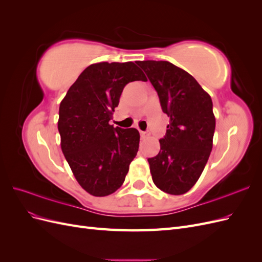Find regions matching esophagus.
<instances>
[{
	"label": "esophagus",
	"mask_w": 262,
	"mask_h": 262,
	"mask_svg": "<svg viewBox=\"0 0 262 262\" xmlns=\"http://www.w3.org/2000/svg\"><path fill=\"white\" fill-rule=\"evenodd\" d=\"M140 136L142 140H144L149 136V131H140Z\"/></svg>",
	"instance_id": "1"
}]
</instances>
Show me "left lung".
Listing matches in <instances>:
<instances>
[{"label": "left lung", "mask_w": 262, "mask_h": 262, "mask_svg": "<svg viewBox=\"0 0 262 262\" xmlns=\"http://www.w3.org/2000/svg\"><path fill=\"white\" fill-rule=\"evenodd\" d=\"M169 117L161 149L148 158L154 184L169 194H184L201 176L213 146L215 117L210 95L185 70L168 61H138Z\"/></svg>", "instance_id": "8db88e82"}]
</instances>
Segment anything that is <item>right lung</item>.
<instances>
[{
  "label": "right lung",
  "mask_w": 262,
  "mask_h": 262,
  "mask_svg": "<svg viewBox=\"0 0 262 262\" xmlns=\"http://www.w3.org/2000/svg\"><path fill=\"white\" fill-rule=\"evenodd\" d=\"M134 81L146 77L133 62L95 63L60 104L62 152L78 184L92 195H109L120 188L139 150L137 129L109 124L124 86Z\"/></svg>",
  "instance_id": "add662e5"
}]
</instances>
